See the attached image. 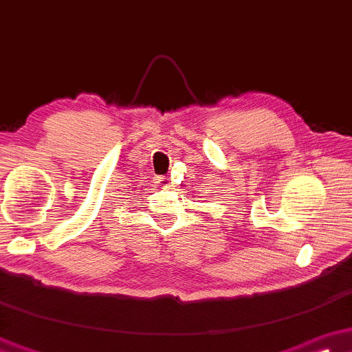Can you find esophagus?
Masks as SVG:
<instances>
[{
  "label": "esophagus",
  "instance_id": "1",
  "mask_svg": "<svg viewBox=\"0 0 352 352\" xmlns=\"http://www.w3.org/2000/svg\"><path fill=\"white\" fill-rule=\"evenodd\" d=\"M157 184H160L161 188H171V179H169V177H166V176H162V177H157Z\"/></svg>",
  "mask_w": 352,
  "mask_h": 352
}]
</instances>
